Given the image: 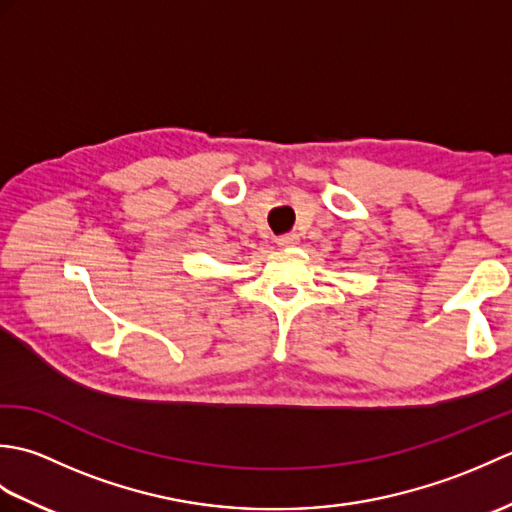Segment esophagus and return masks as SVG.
<instances>
[{
  "label": "esophagus",
  "instance_id": "obj_1",
  "mask_svg": "<svg viewBox=\"0 0 512 512\" xmlns=\"http://www.w3.org/2000/svg\"><path fill=\"white\" fill-rule=\"evenodd\" d=\"M277 244H279L281 248H290V246L299 244V237H297V233H286V235H279V237H277Z\"/></svg>",
  "mask_w": 512,
  "mask_h": 512
}]
</instances>
